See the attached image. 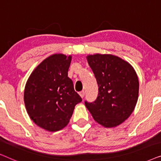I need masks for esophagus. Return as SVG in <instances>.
Listing matches in <instances>:
<instances>
[{
	"instance_id": "34e87169",
	"label": "esophagus",
	"mask_w": 161,
	"mask_h": 161,
	"mask_svg": "<svg viewBox=\"0 0 161 161\" xmlns=\"http://www.w3.org/2000/svg\"><path fill=\"white\" fill-rule=\"evenodd\" d=\"M79 94H80V96L81 97L83 98V97H84V96H85V92L84 91L80 92H79Z\"/></svg>"
}]
</instances>
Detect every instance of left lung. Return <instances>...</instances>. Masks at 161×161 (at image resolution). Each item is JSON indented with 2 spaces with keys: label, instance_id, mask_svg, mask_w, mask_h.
<instances>
[{
  "label": "left lung",
  "instance_id": "obj_1",
  "mask_svg": "<svg viewBox=\"0 0 161 161\" xmlns=\"http://www.w3.org/2000/svg\"><path fill=\"white\" fill-rule=\"evenodd\" d=\"M89 65L98 85L94 102L85 101L94 119L105 127H116L130 116L138 97L139 83L133 67L110 54L89 55Z\"/></svg>",
  "mask_w": 161,
  "mask_h": 161
}]
</instances>
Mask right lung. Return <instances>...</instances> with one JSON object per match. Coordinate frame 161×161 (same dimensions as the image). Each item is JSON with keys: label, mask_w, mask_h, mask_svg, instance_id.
<instances>
[{"label": "right lung", "mask_w": 161, "mask_h": 161, "mask_svg": "<svg viewBox=\"0 0 161 161\" xmlns=\"http://www.w3.org/2000/svg\"><path fill=\"white\" fill-rule=\"evenodd\" d=\"M72 56L54 54L37 66L25 84L24 102L35 124L48 131L67 125L75 106L82 101L68 77Z\"/></svg>", "instance_id": "right-lung-1"}]
</instances>
